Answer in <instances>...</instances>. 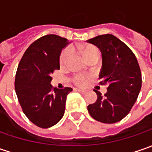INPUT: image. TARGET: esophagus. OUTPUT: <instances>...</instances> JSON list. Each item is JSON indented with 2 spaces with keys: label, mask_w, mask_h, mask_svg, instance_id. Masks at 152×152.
Here are the masks:
<instances>
[{
  "label": "esophagus",
  "mask_w": 152,
  "mask_h": 152,
  "mask_svg": "<svg viewBox=\"0 0 152 152\" xmlns=\"http://www.w3.org/2000/svg\"><path fill=\"white\" fill-rule=\"evenodd\" d=\"M77 91H79V92H80V93H82V94L85 93V91H85V90H82V89H78Z\"/></svg>",
  "instance_id": "obj_1"
}]
</instances>
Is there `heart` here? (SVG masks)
Wrapping results in <instances>:
<instances>
[{
	"instance_id": "heart-1",
	"label": "heart",
	"mask_w": 152,
	"mask_h": 152,
	"mask_svg": "<svg viewBox=\"0 0 152 152\" xmlns=\"http://www.w3.org/2000/svg\"><path fill=\"white\" fill-rule=\"evenodd\" d=\"M82 53L85 56V58L86 60H88L90 57H91L92 56L96 55V54H99V50L98 48L96 47L95 45H86L85 47L82 48ZM72 56V50L70 47H67L65 48L64 50H62L60 54V57H59V62L61 64V66L65 65L67 63L68 60L70 59ZM86 76L85 75H76L75 78H74V82L75 84L78 85H84L86 83Z\"/></svg>"
}]
</instances>
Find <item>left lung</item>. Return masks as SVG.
I'll return each mask as SVG.
<instances>
[{
    "label": "left lung",
    "mask_w": 152,
    "mask_h": 152,
    "mask_svg": "<svg viewBox=\"0 0 152 152\" xmlns=\"http://www.w3.org/2000/svg\"><path fill=\"white\" fill-rule=\"evenodd\" d=\"M87 42L96 45L101 50L100 85L108 84L104 96L94 90L97 100L88 106V112L101 123L119 122L130 112L141 89V72L136 56L127 45L110 34L98 35Z\"/></svg>",
    "instance_id": "obj_1"
}]
</instances>
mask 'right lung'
Returning <instances> with one entry per match:
<instances>
[{"mask_svg": "<svg viewBox=\"0 0 152 152\" xmlns=\"http://www.w3.org/2000/svg\"><path fill=\"white\" fill-rule=\"evenodd\" d=\"M67 39L47 34L28 46L23 56L15 77V91L22 110L34 124L47 129L64 115L66 99L72 88H53L51 75L60 69L61 50Z\"/></svg>", "mask_w": 152, "mask_h": 152, "instance_id": "obj_1", "label": "right lung"}]
</instances>
